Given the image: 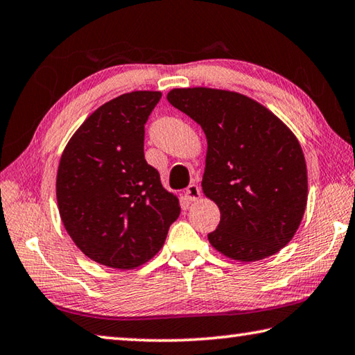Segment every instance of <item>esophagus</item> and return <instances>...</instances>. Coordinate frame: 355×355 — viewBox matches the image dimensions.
Returning a JSON list of instances; mask_svg holds the SVG:
<instances>
[{
  "instance_id": "obj_1",
  "label": "esophagus",
  "mask_w": 355,
  "mask_h": 355,
  "mask_svg": "<svg viewBox=\"0 0 355 355\" xmlns=\"http://www.w3.org/2000/svg\"><path fill=\"white\" fill-rule=\"evenodd\" d=\"M200 197V188L197 184H189L188 188H186V191H184V199L188 200V202H194V200H197Z\"/></svg>"
}]
</instances>
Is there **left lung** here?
I'll return each mask as SVG.
<instances>
[{"label": "left lung", "instance_id": "left-lung-1", "mask_svg": "<svg viewBox=\"0 0 355 355\" xmlns=\"http://www.w3.org/2000/svg\"><path fill=\"white\" fill-rule=\"evenodd\" d=\"M167 100L207 136L202 191L220 211L209 244L244 263L277 254L307 205V166L297 137L243 94L188 87L172 89Z\"/></svg>", "mask_w": 355, "mask_h": 355}]
</instances>
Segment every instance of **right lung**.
Wrapping results in <instances>:
<instances>
[{
	"instance_id": "add662e5",
	"label": "right lung",
	"mask_w": 355,
	"mask_h": 355,
	"mask_svg": "<svg viewBox=\"0 0 355 355\" xmlns=\"http://www.w3.org/2000/svg\"><path fill=\"white\" fill-rule=\"evenodd\" d=\"M161 98L135 91L101 105L65 146L56 199L65 230L103 266L135 269L158 254L180 216L177 196L144 158V125Z\"/></svg>"
}]
</instances>
